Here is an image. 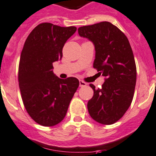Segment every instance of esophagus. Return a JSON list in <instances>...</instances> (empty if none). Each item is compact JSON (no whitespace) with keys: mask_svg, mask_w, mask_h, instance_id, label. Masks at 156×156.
<instances>
[{"mask_svg":"<svg viewBox=\"0 0 156 156\" xmlns=\"http://www.w3.org/2000/svg\"><path fill=\"white\" fill-rule=\"evenodd\" d=\"M79 85H80V87H85V86L87 85V83H85L84 81L80 80V81H79Z\"/></svg>","mask_w":156,"mask_h":156,"instance_id":"obj_1","label":"esophagus"}]
</instances>
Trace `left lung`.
<instances>
[{"mask_svg": "<svg viewBox=\"0 0 156 156\" xmlns=\"http://www.w3.org/2000/svg\"><path fill=\"white\" fill-rule=\"evenodd\" d=\"M81 37L94 44V68L105 77L101 88L94 90L87 109L94 120L103 125L115 123L131 104L136 80L134 56L125 34L108 22L78 28Z\"/></svg>", "mask_w": 156, "mask_h": 156, "instance_id": "8db88e82", "label": "left lung"}]
</instances>
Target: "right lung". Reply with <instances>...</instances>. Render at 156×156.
<instances>
[{
  "label": "right lung",
  "mask_w": 156,
  "mask_h": 156,
  "mask_svg": "<svg viewBox=\"0 0 156 156\" xmlns=\"http://www.w3.org/2000/svg\"><path fill=\"white\" fill-rule=\"evenodd\" d=\"M75 26L61 27L49 23L39 24L28 36L19 66V85L26 111L43 126L62 122L79 81L58 78L53 62L62 57V48L75 34Z\"/></svg>",
  "instance_id": "1"
}]
</instances>
